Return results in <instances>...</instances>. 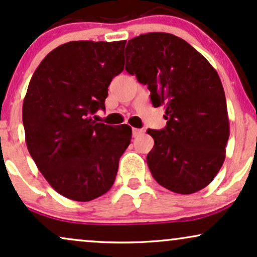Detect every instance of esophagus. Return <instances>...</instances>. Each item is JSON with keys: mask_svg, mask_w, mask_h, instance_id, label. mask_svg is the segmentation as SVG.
Returning <instances> with one entry per match:
<instances>
[{"mask_svg": "<svg viewBox=\"0 0 257 257\" xmlns=\"http://www.w3.org/2000/svg\"><path fill=\"white\" fill-rule=\"evenodd\" d=\"M144 133V129H138V128H133V137L134 138H138L139 135L143 134Z\"/></svg>", "mask_w": 257, "mask_h": 257, "instance_id": "esophagus-1", "label": "esophagus"}]
</instances>
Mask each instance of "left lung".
Instances as JSON below:
<instances>
[{"instance_id": "1", "label": "left lung", "mask_w": 257, "mask_h": 257, "mask_svg": "<svg viewBox=\"0 0 257 257\" xmlns=\"http://www.w3.org/2000/svg\"><path fill=\"white\" fill-rule=\"evenodd\" d=\"M125 70L164 106L167 125L147 129L155 140L147 164L156 181L172 192L191 194L213 181L226 157L229 122L216 70L175 35L150 32L128 41Z\"/></svg>"}]
</instances>
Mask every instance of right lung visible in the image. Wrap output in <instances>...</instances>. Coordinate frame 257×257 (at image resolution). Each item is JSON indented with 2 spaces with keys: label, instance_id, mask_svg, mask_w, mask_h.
I'll list each match as a JSON object with an SVG mask.
<instances>
[{
  "label": "right lung",
  "instance_id": "1",
  "mask_svg": "<svg viewBox=\"0 0 257 257\" xmlns=\"http://www.w3.org/2000/svg\"><path fill=\"white\" fill-rule=\"evenodd\" d=\"M125 41H72L47 54L23 104L29 152L44 179L66 198L89 202L113 185L132 128L91 118L105 110L112 78L124 69Z\"/></svg>",
  "mask_w": 257,
  "mask_h": 257
}]
</instances>
